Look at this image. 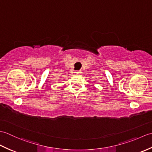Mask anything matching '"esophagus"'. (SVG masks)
<instances>
[{
    "instance_id": "esophagus-1",
    "label": "esophagus",
    "mask_w": 152,
    "mask_h": 152,
    "mask_svg": "<svg viewBox=\"0 0 152 152\" xmlns=\"http://www.w3.org/2000/svg\"><path fill=\"white\" fill-rule=\"evenodd\" d=\"M74 73H75V74H76V75H79V74H80L82 72H81V71H80V70H76Z\"/></svg>"
}]
</instances>
